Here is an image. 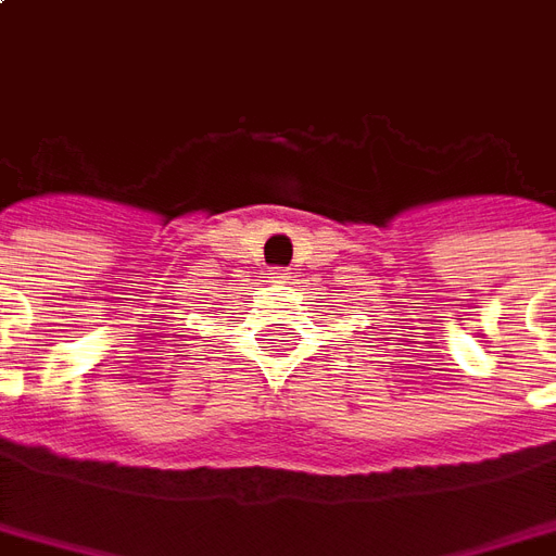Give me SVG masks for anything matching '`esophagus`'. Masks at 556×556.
<instances>
[{
	"instance_id": "1",
	"label": "esophagus",
	"mask_w": 556,
	"mask_h": 556,
	"mask_svg": "<svg viewBox=\"0 0 556 556\" xmlns=\"http://www.w3.org/2000/svg\"><path fill=\"white\" fill-rule=\"evenodd\" d=\"M270 282H286V279H289V274H282V270H274V274H270Z\"/></svg>"
}]
</instances>
